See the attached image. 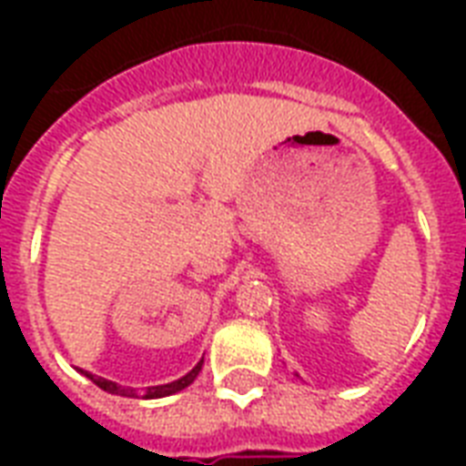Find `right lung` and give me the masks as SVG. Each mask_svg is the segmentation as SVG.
Wrapping results in <instances>:
<instances>
[{"label": "right lung", "instance_id": "right-lung-1", "mask_svg": "<svg viewBox=\"0 0 466 466\" xmlns=\"http://www.w3.org/2000/svg\"><path fill=\"white\" fill-rule=\"evenodd\" d=\"M202 364L204 360H199L197 361V367H194L192 371H187L182 380L169 381V384H159V387H147L144 394H139V391L132 390V387H122V384H116V381L105 380V377H95V374H89V371H85V374L89 377V380L95 381L99 390L109 391V394H119V397H142V400H159V397H169V394H174V391H182L184 387H189V384L197 380V374L202 371Z\"/></svg>", "mask_w": 466, "mask_h": 466}]
</instances>
